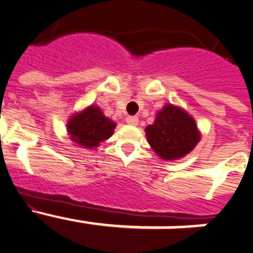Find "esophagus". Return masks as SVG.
I'll use <instances>...</instances> for the list:
<instances>
[{
  "mask_svg": "<svg viewBox=\"0 0 253 253\" xmlns=\"http://www.w3.org/2000/svg\"><path fill=\"white\" fill-rule=\"evenodd\" d=\"M126 122L128 125H132V126H136V125L139 124V118L136 117V116H128L126 118Z\"/></svg>",
  "mask_w": 253,
  "mask_h": 253,
  "instance_id": "1",
  "label": "esophagus"
}]
</instances>
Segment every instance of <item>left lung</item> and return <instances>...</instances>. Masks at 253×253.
<instances>
[{
    "label": "left lung",
    "mask_w": 253,
    "mask_h": 253,
    "mask_svg": "<svg viewBox=\"0 0 253 253\" xmlns=\"http://www.w3.org/2000/svg\"><path fill=\"white\" fill-rule=\"evenodd\" d=\"M149 145L160 159L178 160L190 154L201 139L195 118L182 107L166 104L145 128Z\"/></svg>",
    "instance_id": "obj_1"
}]
</instances>
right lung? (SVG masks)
<instances>
[{
  "label": "right lung",
  "mask_w": 253,
  "mask_h": 253,
  "mask_svg": "<svg viewBox=\"0 0 253 253\" xmlns=\"http://www.w3.org/2000/svg\"><path fill=\"white\" fill-rule=\"evenodd\" d=\"M116 126L117 124L105 117L100 107L91 104L71 114L66 129L74 144L80 148L94 149L113 135Z\"/></svg>",
  "instance_id": "add662e5"
}]
</instances>
